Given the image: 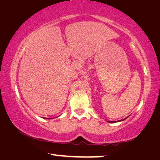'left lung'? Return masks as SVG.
<instances>
[{
    "label": "left lung",
    "mask_w": 160,
    "mask_h": 160,
    "mask_svg": "<svg viewBox=\"0 0 160 160\" xmlns=\"http://www.w3.org/2000/svg\"><path fill=\"white\" fill-rule=\"evenodd\" d=\"M109 122H111V121H108Z\"/></svg>",
    "instance_id": "obj_1"
}]
</instances>
